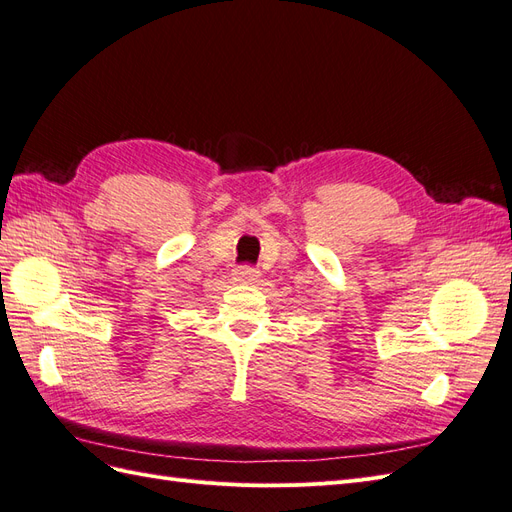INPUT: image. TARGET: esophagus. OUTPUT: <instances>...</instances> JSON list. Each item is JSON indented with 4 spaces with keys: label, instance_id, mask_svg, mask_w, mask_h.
Instances as JSON below:
<instances>
[{
    "label": "esophagus",
    "instance_id": "obj_1",
    "mask_svg": "<svg viewBox=\"0 0 512 512\" xmlns=\"http://www.w3.org/2000/svg\"><path fill=\"white\" fill-rule=\"evenodd\" d=\"M235 280H237L239 284H254V282H258V271H256L254 267L243 265V267H239V269L235 271Z\"/></svg>",
    "mask_w": 512,
    "mask_h": 512
}]
</instances>
